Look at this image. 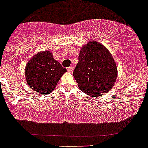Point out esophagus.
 I'll use <instances>...</instances> for the list:
<instances>
[{
  "mask_svg": "<svg viewBox=\"0 0 148 148\" xmlns=\"http://www.w3.org/2000/svg\"><path fill=\"white\" fill-rule=\"evenodd\" d=\"M67 71H69V72H72L73 71V67L72 66H69L67 68Z\"/></svg>",
  "mask_w": 148,
  "mask_h": 148,
  "instance_id": "obj_1",
  "label": "esophagus"
}]
</instances>
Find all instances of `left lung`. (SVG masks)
I'll return each mask as SVG.
<instances>
[{
    "label": "left lung",
    "mask_w": 148,
    "mask_h": 148,
    "mask_svg": "<svg viewBox=\"0 0 148 148\" xmlns=\"http://www.w3.org/2000/svg\"><path fill=\"white\" fill-rule=\"evenodd\" d=\"M73 76L84 93L97 97L113 87L117 77V67L105 46L98 41H90L82 46Z\"/></svg>",
    "instance_id": "obj_1"
}]
</instances>
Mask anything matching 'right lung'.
Instances as JSON below:
<instances>
[{
	"mask_svg": "<svg viewBox=\"0 0 148 148\" xmlns=\"http://www.w3.org/2000/svg\"><path fill=\"white\" fill-rule=\"evenodd\" d=\"M66 69L55 60L51 51L38 52L26 65L25 77L31 89L42 95L53 92Z\"/></svg>",
	"mask_w": 148,
	"mask_h": 148,
	"instance_id": "right-lung-1",
	"label": "right lung"
}]
</instances>
